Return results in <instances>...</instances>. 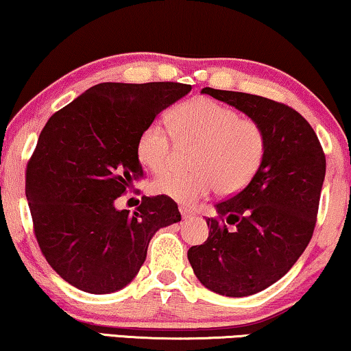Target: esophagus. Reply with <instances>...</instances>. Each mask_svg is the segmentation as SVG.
Returning <instances> with one entry per match:
<instances>
[{
    "label": "esophagus",
    "instance_id": "esophagus-1",
    "mask_svg": "<svg viewBox=\"0 0 351 351\" xmlns=\"http://www.w3.org/2000/svg\"><path fill=\"white\" fill-rule=\"evenodd\" d=\"M180 212H181V217H183L184 220H188V219H193V217H194L193 212H191L189 208H188V207H184V206H181V207H180Z\"/></svg>",
    "mask_w": 351,
    "mask_h": 351
}]
</instances>
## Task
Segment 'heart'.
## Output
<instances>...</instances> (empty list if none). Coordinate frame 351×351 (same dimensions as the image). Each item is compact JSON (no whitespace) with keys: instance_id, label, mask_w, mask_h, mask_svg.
<instances>
[{"instance_id":"obj_1","label":"heart","mask_w":351,"mask_h":351,"mask_svg":"<svg viewBox=\"0 0 351 351\" xmlns=\"http://www.w3.org/2000/svg\"><path fill=\"white\" fill-rule=\"evenodd\" d=\"M163 121L149 123L137 137L136 152L141 165L152 173L168 167L178 144L197 143L193 154V173L165 171L152 183L154 193L193 206L219 186L225 194L243 189L263 165L264 130L250 118H239L232 106L208 97L183 101ZM176 139L173 140L172 137Z\"/></svg>"}]
</instances>
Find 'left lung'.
<instances>
[{"mask_svg":"<svg viewBox=\"0 0 351 351\" xmlns=\"http://www.w3.org/2000/svg\"><path fill=\"white\" fill-rule=\"evenodd\" d=\"M234 106L265 134L263 165L245 189L215 204L208 238L188 259L204 287L223 296H250L293 267L311 241L326 176L316 132L298 112L265 97L204 87Z\"/></svg>","mask_w":351,"mask_h":351,"instance_id":"1","label":"left lung"}]
</instances>
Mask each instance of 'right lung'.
<instances>
[{
  "instance_id": "obj_1",
  "label": "right lung",
  "mask_w": 351,
  "mask_h": 351,
  "mask_svg": "<svg viewBox=\"0 0 351 351\" xmlns=\"http://www.w3.org/2000/svg\"><path fill=\"white\" fill-rule=\"evenodd\" d=\"M191 86L101 82L48 119L25 173V196L40 250L63 280L94 295L121 290L143 267L150 239L181 220L165 196L137 212L114 201L144 178L141 131Z\"/></svg>"
}]
</instances>
